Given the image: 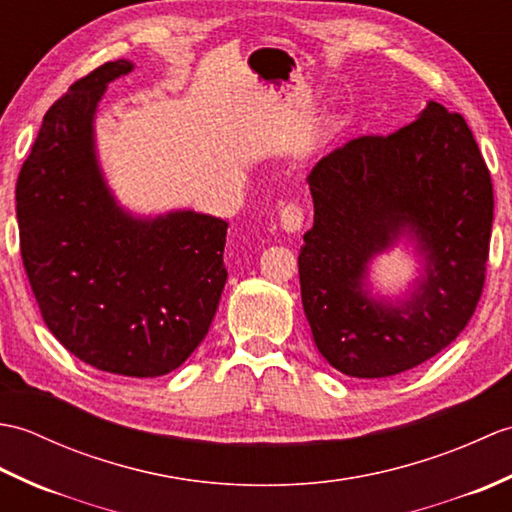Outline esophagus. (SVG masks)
Returning <instances> with one entry per match:
<instances>
[{
    "label": "esophagus",
    "instance_id": "obj_1",
    "mask_svg": "<svg viewBox=\"0 0 512 512\" xmlns=\"http://www.w3.org/2000/svg\"><path fill=\"white\" fill-rule=\"evenodd\" d=\"M303 217H306V213H303L301 206L297 202H288L279 213L281 228H284V231H288V233H297L299 228L303 226Z\"/></svg>",
    "mask_w": 512,
    "mask_h": 512
}]
</instances>
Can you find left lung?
<instances>
[{
  "label": "left lung",
  "instance_id": "1",
  "mask_svg": "<svg viewBox=\"0 0 512 512\" xmlns=\"http://www.w3.org/2000/svg\"><path fill=\"white\" fill-rule=\"evenodd\" d=\"M314 224L303 235V312L325 361L354 378L416 367L458 339L482 297L493 184L460 114L429 101L389 136H361L308 176ZM400 236L425 273L391 304L366 288V264Z\"/></svg>",
  "mask_w": 512,
  "mask_h": 512
}]
</instances>
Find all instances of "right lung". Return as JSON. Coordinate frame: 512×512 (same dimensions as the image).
I'll use <instances>...</instances> for the list:
<instances>
[{"instance_id": "obj_1", "label": "right lung", "mask_w": 512, "mask_h": 512, "mask_svg": "<svg viewBox=\"0 0 512 512\" xmlns=\"http://www.w3.org/2000/svg\"><path fill=\"white\" fill-rule=\"evenodd\" d=\"M110 61L70 85L43 116L17 178L21 259L57 341L101 372L154 378L180 367L211 328L226 284L220 217L118 206L94 147Z\"/></svg>"}]
</instances>
